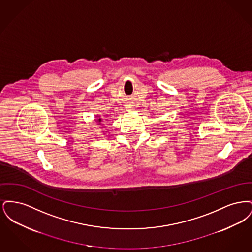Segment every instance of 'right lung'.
<instances>
[{"mask_svg":"<svg viewBox=\"0 0 252 252\" xmlns=\"http://www.w3.org/2000/svg\"><path fill=\"white\" fill-rule=\"evenodd\" d=\"M98 121H99V122H100V121H101V119H98Z\"/></svg>","mask_w":252,"mask_h":252,"instance_id":"obj_1","label":"right lung"}]
</instances>
